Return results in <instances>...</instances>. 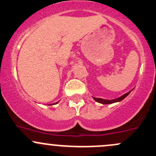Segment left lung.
Returning <instances> with one entry per match:
<instances>
[{"label":"left lung","mask_w":156,"mask_h":156,"mask_svg":"<svg viewBox=\"0 0 156 156\" xmlns=\"http://www.w3.org/2000/svg\"><path fill=\"white\" fill-rule=\"evenodd\" d=\"M131 91H132V90H131ZM131 91H129V92H128V93H125V94L122 95V96H121L120 97L117 98V99H111V100L103 99H100V98H95V97H93V99L95 100V101H97V102H99V103H101V104H104V105L112 104V103L118 102V101H122V99H125L126 96H127L128 95H129V93H131Z\"/></svg>","instance_id":"obj_1"}]
</instances>
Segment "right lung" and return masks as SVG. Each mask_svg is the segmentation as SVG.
<instances>
[{"instance_id":"obj_1","label":"right lung","mask_w":156,"mask_h":156,"mask_svg":"<svg viewBox=\"0 0 156 156\" xmlns=\"http://www.w3.org/2000/svg\"><path fill=\"white\" fill-rule=\"evenodd\" d=\"M57 102H56V103H53V104H51V105H55V104H57Z\"/></svg>"}]
</instances>
